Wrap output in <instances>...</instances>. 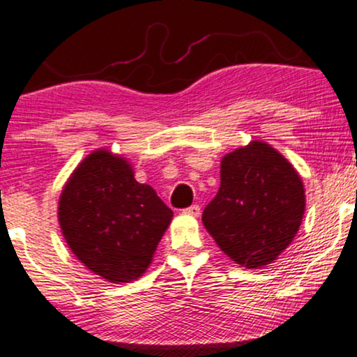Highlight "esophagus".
Wrapping results in <instances>:
<instances>
[{
  "label": "esophagus",
  "mask_w": 357,
  "mask_h": 357,
  "mask_svg": "<svg viewBox=\"0 0 357 357\" xmlns=\"http://www.w3.org/2000/svg\"><path fill=\"white\" fill-rule=\"evenodd\" d=\"M184 213L186 214H190V216H195V218H197L201 214V208H199V204H191V206H188L186 209H184Z\"/></svg>",
  "instance_id": "esophagus-1"
}]
</instances>
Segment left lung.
Instances as JSON below:
<instances>
[{
  "label": "left lung",
  "instance_id": "left-lung-1",
  "mask_svg": "<svg viewBox=\"0 0 357 357\" xmlns=\"http://www.w3.org/2000/svg\"><path fill=\"white\" fill-rule=\"evenodd\" d=\"M299 174L271 146L252 141L221 161V186L203 211V225L231 259L244 268L273 263L301 226Z\"/></svg>",
  "mask_w": 357,
  "mask_h": 357
}]
</instances>
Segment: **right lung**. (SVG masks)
I'll return each mask as SVG.
<instances>
[{"instance_id": "1", "label": "right lung", "mask_w": 357, "mask_h": 357, "mask_svg": "<svg viewBox=\"0 0 357 357\" xmlns=\"http://www.w3.org/2000/svg\"><path fill=\"white\" fill-rule=\"evenodd\" d=\"M59 225L86 268L109 282L135 281L146 271L173 211L131 166L109 151L89 154L59 197Z\"/></svg>"}]
</instances>
